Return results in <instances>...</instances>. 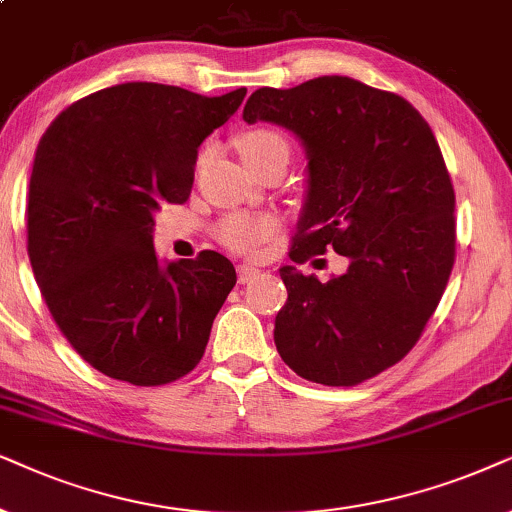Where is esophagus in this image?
Listing matches in <instances>:
<instances>
[{
    "label": "esophagus",
    "instance_id": "esophagus-1",
    "mask_svg": "<svg viewBox=\"0 0 512 512\" xmlns=\"http://www.w3.org/2000/svg\"><path fill=\"white\" fill-rule=\"evenodd\" d=\"M257 274H260V269L255 267V264H238V283H248V281H252V278H255Z\"/></svg>",
    "mask_w": 512,
    "mask_h": 512
}]
</instances>
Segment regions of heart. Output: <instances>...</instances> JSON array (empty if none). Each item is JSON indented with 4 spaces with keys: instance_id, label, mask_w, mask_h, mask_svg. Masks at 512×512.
Masks as SVG:
<instances>
[{
    "instance_id": "obj_1",
    "label": "heart",
    "mask_w": 512,
    "mask_h": 512,
    "mask_svg": "<svg viewBox=\"0 0 512 512\" xmlns=\"http://www.w3.org/2000/svg\"><path fill=\"white\" fill-rule=\"evenodd\" d=\"M238 145H241L245 163L264 159V156L276 152V149H288V142H285L278 133L267 131V128H257V131L245 133L243 138L238 140ZM274 229L276 222L271 220V217L229 215L224 217L220 227H217V238L231 250L250 252L255 250L264 238L274 234Z\"/></svg>"
}]
</instances>
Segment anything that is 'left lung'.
Wrapping results in <instances>:
<instances>
[{
	"label": "left lung",
	"mask_w": 512,
	"mask_h": 512,
	"mask_svg": "<svg viewBox=\"0 0 512 512\" xmlns=\"http://www.w3.org/2000/svg\"><path fill=\"white\" fill-rule=\"evenodd\" d=\"M243 121L281 126L304 147L292 262L327 248L349 262L325 283L281 267L283 363L323 386L384 372L417 344L454 267V189L431 126L400 95L339 74L257 88Z\"/></svg>",
	"instance_id": "left-lung-1"
}]
</instances>
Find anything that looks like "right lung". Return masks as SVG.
<instances>
[{
	"label": "right lung",
	"instance_id": "right-lung-1",
	"mask_svg": "<svg viewBox=\"0 0 512 512\" xmlns=\"http://www.w3.org/2000/svg\"><path fill=\"white\" fill-rule=\"evenodd\" d=\"M243 98L131 81L74 102L39 140L27 255L67 342L107 377L159 386L203 358L236 269L215 250L159 260L154 215L187 201L201 142Z\"/></svg>",
	"mask_w": 512,
	"mask_h": 512
}]
</instances>
